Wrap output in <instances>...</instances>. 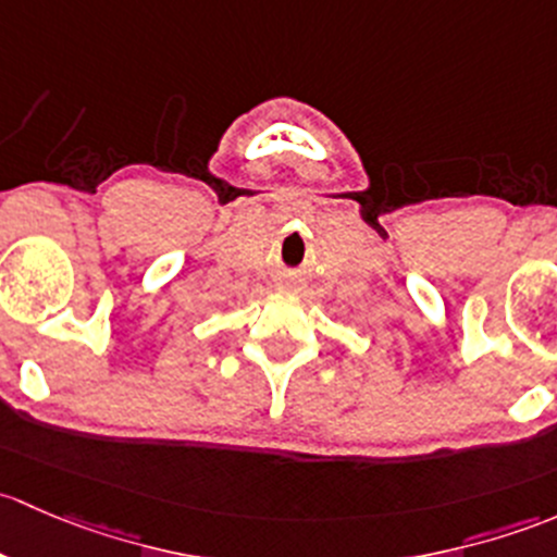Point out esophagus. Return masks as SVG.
<instances>
[{"instance_id":"1","label":"esophagus","mask_w":557,"mask_h":557,"mask_svg":"<svg viewBox=\"0 0 557 557\" xmlns=\"http://www.w3.org/2000/svg\"><path fill=\"white\" fill-rule=\"evenodd\" d=\"M295 289V284H292V281H281L278 284V292H292Z\"/></svg>"}]
</instances>
